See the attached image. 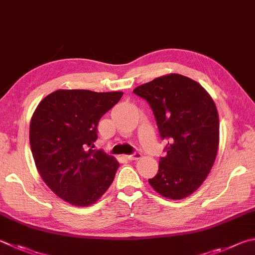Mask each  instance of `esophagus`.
<instances>
[{
  "label": "esophagus",
  "instance_id": "esophagus-1",
  "mask_svg": "<svg viewBox=\"0 0 255 255\" xmlns=\"http://www.w3.org/2000/svg\"><path fill=\"white\" fill-rule=\"evenodd\" d=\"M140 157H141V154H140V152L135 151V152H133V154L127 155V156H126V158H127L128 160H136V159H139Z\"/></svg>",
  "mask_w": 255,
  "mask_h": 255
}]
</instances>
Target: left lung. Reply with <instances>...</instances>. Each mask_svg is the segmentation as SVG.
Instances as JSON below:
<instances>
[{"label": "left lung", "mask_w": 255, "mask_h": 255, "mask_svg": "<svg viewBox=\"0 0 255 255\" xmlns=\"http://www.w3.org/2000/svg\"><path fill=\"white\" fill-rule=\"evenodd\" d=\"M154 113L166 156L158 173L148 179L164 197L180 200L201 186L219 149L220 122L216 106L200 83L170 73L133 89Z\"/></svg>", "instance_id": "8db88e82"}]
</instances>
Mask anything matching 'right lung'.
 <instances>
[{
	"label": "right lung",
	"instance_id": "add662e5",
	"mask_svg": "<svg viewBox=\"0 0 255 255\" xmlns=\"http://www.w3.org/2000/svg\"><path fill=\"white\" fill-rule=\"evenodd\" d=\"M123 95L57 90L36 107L30 124L32 155L43 182L63 201L89 206L112 185L119 163L92 148L100 118Z\"/></svg>",
	"mask_w": 255,
	"mask_h": 255
}]
</instances>
